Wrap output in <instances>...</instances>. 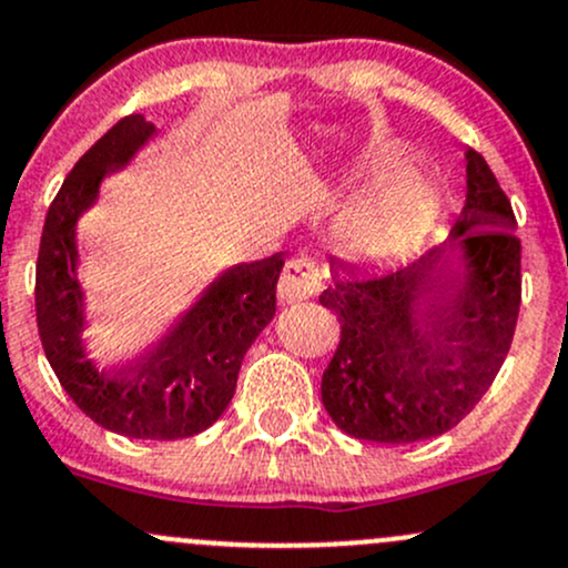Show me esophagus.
<instances>
[{
    "instance_id": "1",
    "label": "esophagus",
    "mask_w": 568,
    "mask_h": 568,
    "mask_svg": "<svg viewBox=\"0 0 568 568\" xmlns=\"http://www.w3.org/2000/svg\"><path fill=\"white\" fill-rule=\"evenodd\" d=\"M321 285H324V277H321L318 266L300 255V258H291L285 264L283 277L277 283V300L283 304L310 300V296L318 294Z\"/></svg>"
}]
</instances>
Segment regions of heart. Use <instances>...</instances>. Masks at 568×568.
Returning a JSON list of instances; mask_svg holds the SVG:
<instances>
[{
    "instance_id": "1",
    "label": "heart",
    "mask_w": 568,
    "mask_h": 568,
    "mask_svg": "<svg viewBox=\"0 0 568 568\" xmlns=\"http://www.w3.org/2000/svg\"><path fill=\"white\" fill-rule=\"evenodd\" d=\"M427 209L419 179H399L359 201L337 225V250L351 261H384L408 244Z\"/></svg>"
}]
</instances>
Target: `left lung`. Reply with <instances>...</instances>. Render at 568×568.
Segmentation results:
<instances>
[{"label": "left lung", "instance_id": "1", "mask_svg": "<svg viewBox=\"0 0 568 568\" xmlns=\"http://www.w3.org/2000/svg\"><path fill=\"white\" fill-rule=\"evenodd\" d=\"M465 206L449 236L410 264L359 274L332 264L318 296L339 321L321 378L326 414L345 435L414 444L474 410L498 375L520 313V239L498 179L465 152Z\"/></svg>", "mask_w": 568, "mask_h": 568}]
</instances>
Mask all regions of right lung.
<instances>
[{
  "mask_svg": "<svg viewBox=\"0 0 568 568\" xmlns=\"http://www.w3.org/2000/svg\"><path fill=\"white\" fill-rule=\"evenodd\" d=\"M154 133L141 113L119 119L64 179L45 214L34 307L45 359L89 419L128 438L176 440L204 433L229 408L244 354L274 318L285 261L274 253L225 268L139 359L119 369L94 367L83 345L75 225L98 201L105 174L124 169Z\"/></svg>",
  "mask_w": 568,
  "mask_h": 568,
  "instance_id": "obj_1",
  "label": "right lung"
}]
</instances>
